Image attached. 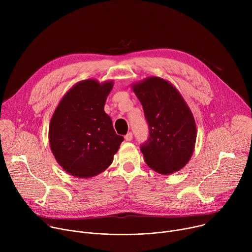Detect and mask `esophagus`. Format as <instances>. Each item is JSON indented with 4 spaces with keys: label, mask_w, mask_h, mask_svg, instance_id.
<instances>
[{
    "label": "esophagus",
    "mask_w": 252,
    "mask_h": 252,
    "mask_svg": "<svg viewBox=\"0 0 252 252\" xmlns=\"http://www.w3.org/2000/svg\"><path fill=\"white\" fill-rule=\"evenodd\" d=\"M125 139H126V141H130V140L132 139V133H131V132H128V133L125 136Z\"/></svg>",
    "instance_id": "34e87169"
}]
</instances>
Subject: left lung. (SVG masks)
<instances>
[{
    "label": "left lung",
    "mask_w": 252,
    "mask_h": 252,
    "mask_svg": "<svg viewBox=\"0 0 252 252\" xmlns=\"http://www.w3.org/2000/svg\"><path fill=\"white\" fill-rule=\"evenodd\" d=\"M150 127L140 150L147 164L160 174L184 168L195 147L196 125L185 98L168 81L149 77L131 85Z\"/></svg>",
    "instance_id": "left-lung-1"
}]
</instances>
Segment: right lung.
<instances>
[{
    "label": "right lung",
    "mask_w": 252,
    "mask_h": 252,
    "mask_svg": "<svg viewBox=\"0 0 252 252\" xmlns=\"http://www.w3.org/2000/svg\"><path fill=\"white\" fill-rule=\"evenodd\" d=\"M114 82L94 79L71 87L52 116L49 141L57 162L67 173L89 178L109 167L124 137L117 134L104 113Z\"/></svg>",
    "instance_id": "add662e5"
}]
</instances>
